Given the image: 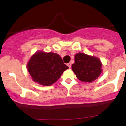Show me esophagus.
I'll use <instances>...</instances> for the list:
<instances>
[{"label": "esophagus", "instance_id": "obj_1", "mask_svg": "<svg viewBox=\"0 0 126 126\" xmlns=\"http://www.w3.org/2000/svg\"><path fill=\"white\" fill-rule=\"evenodd\" d=\"M67 65L69 67V68H71V63H68V64H67Z\"/></svg>", "mask_w": 126, "mask_h": 126}]
</instances>
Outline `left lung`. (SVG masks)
Returning <instances> with one entry per match:
<instances>
[{
    "instance_id": "obj_1",
    "label": "left lung",
    "mask_w": 126,
    "mask_h": 126,
    "mask_svg": "<svg viewBox=\"0 0 126 126\" xmlns=\"http://www.w3.org/2000/svg\"><path fill=\"white\" fill-rule=\"evenodd\" d=\"M102 64L100 59L83 53L74 55V63L72 70L77 78L83 82L92 83L102 73Z\"/></svg>"
}]
</instances>
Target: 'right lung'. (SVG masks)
Instances as JSON below:
<instances>
[{"mask_svg":"<svg viewBox=\"0 0 126 126\" xmlns=\"http://www.w3.org/2000/svg\"><path fill=\"white\" fill-rule=\"evenodd\" d=\"M68 68L57 53L43 51L33 54L27 64V70L33 81L43 86L55 83Z\"/></svg>","mask_w":126,"mask_h":126,"instance_id":"1","label":"right lung"}]
</instances>
